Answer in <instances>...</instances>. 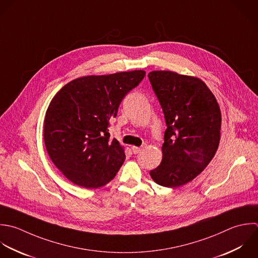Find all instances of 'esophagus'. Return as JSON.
I'll use <instances>...</instances> for the list:
<instances>
[{
  "label": "esophagus",
  "mask_w": 258,
  "mask_h": 258,
  "mask_svg": "<svg viewBox=\"0 0 258 258\" xmlns=\"http://www.w3.org/2000/svg\"><path fill=\"white\" fill-rule=\"evenodd\" d=\"M132 150H133V153L135 155H137V154H139L141 152V148H138V147H135V146L132 148Z\"/></svg>",
  "instance_id": "1"
}]
</instances>
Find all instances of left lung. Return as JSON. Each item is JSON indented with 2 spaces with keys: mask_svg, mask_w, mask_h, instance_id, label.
Wrapping results in <instances>:
<instances>
[{
  "mask_svg": "<svg viewBox=\"0 0 258 258\" xmlns=\"http://www.w3.org/2000/svg\"><path fill=\"white\" fill-rule=\"evenodd\" d=\"M148 76L167 124L163 160L150 175L161 186L177 188L194 180L214 158L220 142V107L197 77L166 70Z\"/></svg>",
  "mask_w": 258,
  "mask_h": 258,
  "instance_id": "8db88e82",
  "label": "left lung"
}]
</instances>
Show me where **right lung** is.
<instances>
[{
    "label": "right lung",
    "instance_id": "obj_1",
    "mask_svg": "<svg viewBox=\"0 0 258 258\" xmlns=\"http://www.w3.org/2000/svg\"><path fill=\"white\" fill-rule=\"evenodd\" d=\"M144 70L89 75L64 85L44 120V142L53 164L73 184L96 189L109 183L125 160L111 140L109 120L122 98L145 77Z\"/></svg>",
    "mask_w": 258,
    "mask_h": 258
}]
</instances>
